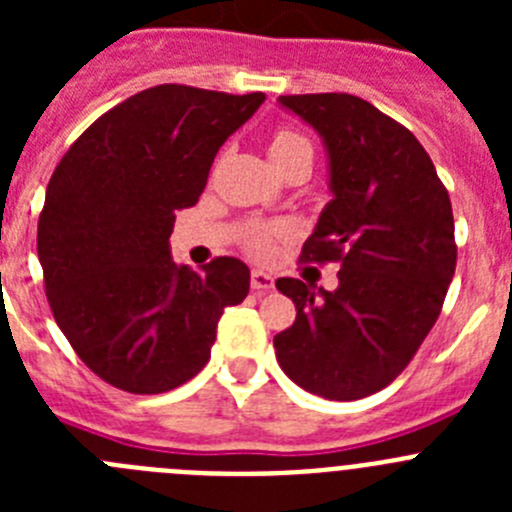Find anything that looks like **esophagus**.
Segmentation results:
<instances>
[{
    "mask_svg": "<svg viewBox=\"0 0 512 512\" xmlns=\"http://www.w3.org/2000/svg\"><path fill=\"white\" fill-rule=\"evenodd\" d=\"M251 287L253 292H259V295H266V292H271L274 289V277H271L269 271H251Z\"/></svg>",
    "mask_w": 512,
    "mask_h": 512,
    "instance_id": "34e87169",
    "label": "esophagus"
}]
</instances>
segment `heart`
<instances>
[{"instance_id": "obj_1", "label": "heart", "mask_w": 512, "mask_h": 512, "mask_svg": "<svg viewBox=\"0 0 512 512\" xmlns=\"http://www.w3.org/2000/svg\"><path fill=\"white\" fill-rule=\"evenodd\" d=\"M302 148H310V143H307L305 135L295 133V130H277V133L271 135L269 156H271V161L277 164V161L292 156L295 151H302ZM282 233H284L282 225L259 228L256 233L251 235V238H248V248H251V253H256V256H269L271 248H274V238H279Z\"/></svg>"}]
</instances>
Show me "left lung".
<instances>
[{
	"instance_id": "left-lung-1",
	"label": "left lung",
	"mask_w": 512,
	"mask_h": 512,
	"mask_svg": "<svg viewBox=\"0 0 512 512\" xmlns=\"http://www.w3.org/2000/svg\"><path fill=\"white\" fill-rule=\"evenodd\" d=\"M279 107L320 135L333 200L302 259L338 261L333 292L277 279L297 320L277 361L325 400L374 395L410 364L438 320L456 269L454 212L431 156L400 122L354 94H292Z\"/></svg>"
}]
</instances>
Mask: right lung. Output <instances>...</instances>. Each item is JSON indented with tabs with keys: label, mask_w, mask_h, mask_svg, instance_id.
<instances>
[{
	"label": "right lung",
	"mask_w": 512,
	"mask_h": 512,
	"mask_svg": "<svg viewBox=\"0 0 512 512\" xmlns=\"http://www.w3.org/2000/svg\"><path fill=\"white\" fill-rule=\"evenodd\" d=\"M264 99L146 89L89 125L53 171L38 220L45 295L79 359L117 390L158 395L189 382L225 307L246 300L243 261L192 271L174 264L169 238L220 146Z\"/></svg>",
	"instance_id": "add662e5"
}]
</instances>
